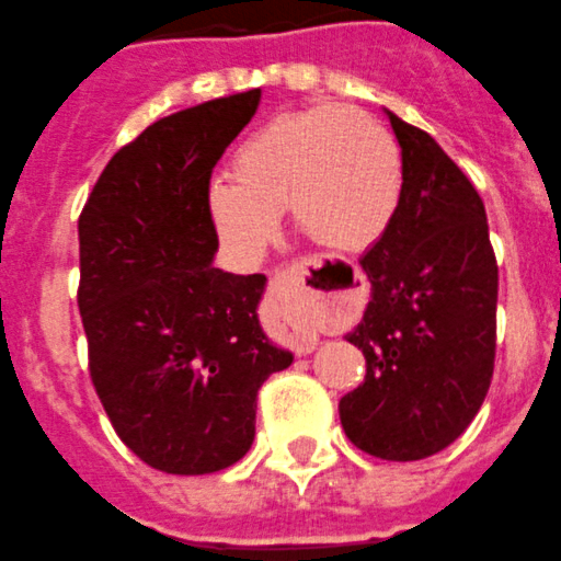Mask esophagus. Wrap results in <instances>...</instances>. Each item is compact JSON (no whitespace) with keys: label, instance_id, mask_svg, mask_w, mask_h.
<instances>
[{"label":"esophagus","instance_id":"esophagus-1","mask_svg":"<svg viewBox=\"0 0 561 561\" xmlns=\"http://www.w3.org/2000/svg\"><path fill=\"white\" fill-rule=\"evenodd\" d=\"M271 301L279 309L282 329L298 351H312L318 342L320 290L309 276V263H290L271 279Z\"/></svg>","mask_w":561,"mask_h":561}]
</instances>
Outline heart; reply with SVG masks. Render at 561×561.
Segmentation results:
<instances>
[{
    "mask_svg": "<svg viewBox=\"0 0 561 561\" xmlns=\"http://www.w3.org/2000/svg\"><path fill=\"white\" fill-rule=\"evenodd\" d=\"M230 178L205 194L216 236L252 257L287 208L298 236L334 254H362L389 232L402 199V156L373 114L318 103L279 114L236 148Z\"/></svg>",
    "mask_w": 561,
    "mask_h": 561,
    "instance_id": "1",
    "label": "heart"
}]
</instances>
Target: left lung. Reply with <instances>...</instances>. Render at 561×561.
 Listing matches in <instances>:
<instances>
[{"label":"left lung","mask_w":561,"mask_h":561,"mask_svg":"<svg viewBox=\"0 0 561 561\" xmlns=\"http://www.w3.org/2000/svg\"><path fill=\"white\" fill-rule=\"evenodd\" d=\"M389 114L402 199L362 257L373 298L347 342L367 358L340 400L345 436L380 460H422L480 411L496 358L499 265L480 194L431 134Z\"/></svg>","instance_id":"left-lung-1"}]
</instances>
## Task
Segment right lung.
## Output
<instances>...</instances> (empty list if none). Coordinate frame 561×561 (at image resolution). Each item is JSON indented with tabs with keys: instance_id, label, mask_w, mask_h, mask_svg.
<instances>
[{
	"instance_id": "obj_1",
	"label": "right lung",
	"mask_w": 561,
	"mask_h": 561,
	"mask_svg": "<svg viewBox=\"0 0 561 561\" xmlns=\"http://www.w3.org/2000/svg\"><path fill=\"white\" fill-rule=\"evenodd\" d=\"M260 90L161 117L119 148L79 216L90 378L119 442L167 474H214L254 442L257 391L293 353L263 334V274L214 268L210 175Z\"/></svg>"
}]
</instances>
